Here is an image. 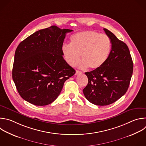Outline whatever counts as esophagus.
<instances>
[{
    "label": "esophagus",
    "instance_id": "esophagus-1",
    "mask_svg": "<svg viewBox=\"0 0 146 146\" xmlns=\"http://www.w3.org/2000/svg\"><path fill=\"white\" fill-rule=\"evenodd\" d=\"M81 73H82V72H81V71H80V70H76V73H75V75H78V74H81Z\"/></svg>",
    "mask_w": 146,
    "mask_h": 146
}]
</instances>
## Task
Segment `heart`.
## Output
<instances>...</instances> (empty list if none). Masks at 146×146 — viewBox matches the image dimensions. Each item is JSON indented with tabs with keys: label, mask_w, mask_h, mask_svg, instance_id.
I'll return each instance as SVG.
<instances>
[{
	"label": "heart",
	"mask_w": 146,
	"mask_h": 146,
	"mask_svg": "<svg viewBox=\"0 0 146 146\" xmlns=\"http://www.w3.org/2000/svg\"><path fill=\"white\" fill-rule=\"evenodd\" d=\"M112 50V42L105 34L93 31L76 33L71 36L69 44L62 46V52L66 62L71 66H76L80 60L82 68L89 67L96 69L107 61Z\"/></svg>",
	"instance_id": "b5f03b06"
}]
</instances>
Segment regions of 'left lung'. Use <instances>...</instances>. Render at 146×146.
Returning <instances> with one entry per match:
<instances>
[{"instance_id":"left-lung-1","label":"left lung","mask_w":146,"mask_h":146,"mask_svg":"<svg viewBox=\"0 0 146 146\" xmlns=\"http://www.w3.org/2000/svg\"><path fill=\"white\" fill-rule=\"evenodd\" d=\"M104 30L112 42L111 54L102 66L85 73L88 83L83 89L89 102L100 106L112 104L125 94L133 67L127 45L110 30Z\"/></svg>"}]
</instances>
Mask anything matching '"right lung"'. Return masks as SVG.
Here are the masks:
<instances>
[{"label":"right lung","instance_id":"add662e5","mask_svg":"<svg viewBox=\"0 0 146 146\" xmlns=\"http://www.w3.org/2000/svg\"><path fill=\"white\" fill-rule=\"evenodd\" d=\"M72 31L52 26L19 43L12 74L23 99L37 106L50 104L60 95L65 81L75 74L62 52L66 34Z\"/></svg>","mask_w":146,"mask_h":146}]
</instances>
